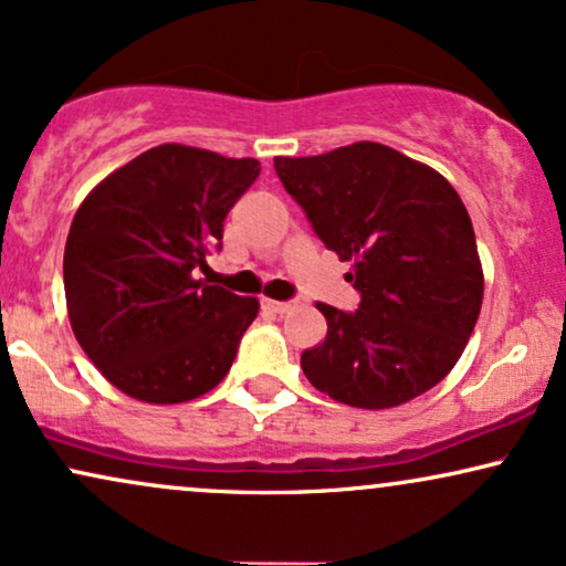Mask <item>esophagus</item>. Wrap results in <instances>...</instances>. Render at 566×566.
<instances>
[{
    "mask_svg": "<svg viewBox=\"0 0 566 566\" xmlns=\"http://www.w3.org/2000/svg\"><path fill=\"white\" fill-rule=\"evenodd\" d=\"M264 306L270 312H275V315H285V312L296 310V302H272V298H264Z\"/></svg>",
    "mask_w": 566,
    "mask_h": 566,
    "instance_id": "1",
    "label": "esophagus"
}]
</instances>
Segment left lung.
<instances>
[{"label": "left lung", "mask_w": 566, "mask_h": 566, "mask_svg": "<svg viewBox=\"0 0 566 566\" xmlns=\"http://www.w3.org/2000/svg\"><path fill=\"white\" fill-rule=\"evenodd\" d=\"M285 191L340 262L359 310L317 304L327 336L302 354L306 380L340 403L388 409L438 386L462 357L483 304L475 230L432 167L375 142L275 157Z\"/></svg>", "instance_id": "1"}]
</instances>
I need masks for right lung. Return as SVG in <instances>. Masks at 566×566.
Segmentation results:
<instances>
[{
  "label": "right lung",
  "instance_id": "1",
  "mask_svg": "<svg viewBox=\"0 0 566 566\" xmlns=\"http://www.w3.org/2000/svg\"><path fill=\"white\" fill-rule=\"evenodd\" d=\"M256 159L163 144L102 180L65 243L75 338L99 373L146 403H180L226 378L260 302L193 275L222 247Z\"/></svg>",
  "mask_w": 566,
  "mask_h": 566
}]
</instances>
